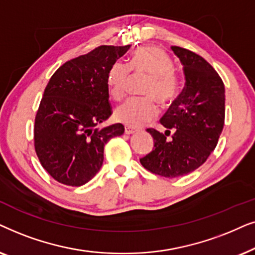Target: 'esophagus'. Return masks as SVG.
<instances>
[{
  "mask_svg": "<svg viewBox=\"0 0 255 255\" xmlns=\"http://www.w3.org/2000/svg\"><path fill=\"white\" fill-rule=\"evenodd\" d=\"M135 131H137V129H135V128L130 127V126H125V134H134Z\"/></svg>",
  "mask_w": 255,
  "mask_h": 255,
  "instance_id": "34e87169",
  "label": "esophagus"
}]
</instances>
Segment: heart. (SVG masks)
<instances>
[{
	"instance_id": "obj_1",
	"label": "heart",
	"mask_w": 255,
	"mask_h": 255,
	"mask_svg": "<svg viewBox=\"0 0 255 255\" xmlns=\"http://www.w3.org/2000/svg\"><path fill=\"white\" fill-rule=\"evenodd\" d=\"M134 73L149 74L143 87L147 97L131 98L115 110L118 121L130 127H141L158 114V105H169L177 99L181 90L178 74L172 69L170 57L155 46H143L134 51L129 63H114L107 76L110 94L114 100H121L127 94Z\"/></svg>"
}]
</instances>
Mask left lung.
Returning <instances> with one entry per match:
<instances>
[{
	"instance_id": "left-lung-1",
	"label": "left lung",
	"mask_w": 255,
	"mask_h": 255,
	"mask_svg": "<svg viewBox=\"0 0 255 255\" xmlns=\"http://www.w3.org/2000/svg\"><path fill=\"white\" fill-rule=\"evenodd\" d=\"M171 50L183 65L185 86L159 120L165 134L147 129L154 148L140 159L147 170L167 178L201 167L215 150L225 121V87L219 74L199 54L179 46Z\"/></svg>"
}]
</instances>
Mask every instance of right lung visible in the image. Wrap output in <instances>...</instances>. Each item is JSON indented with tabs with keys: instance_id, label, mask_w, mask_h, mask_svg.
<instances>
[{
	"instance_id": "obj_1",
	"label": "right lung",
	"mask_w": 255,
	"mask_h": 255,
	"mask_svg": "<svg viewBox=\"0 0 255 255\" xmlns=\"http://www.w3.org/2000/svg\"><path fill=\"white\" fill-rule=\"evenodd\" d=\"M130 45H101L63 64L47 83L33 126L35 150L42 167L57 182L80 186L92 179L104 162V147L124 134L115 124H98L113 111L107 76Z\"/></svg>"
}]
</instances>
